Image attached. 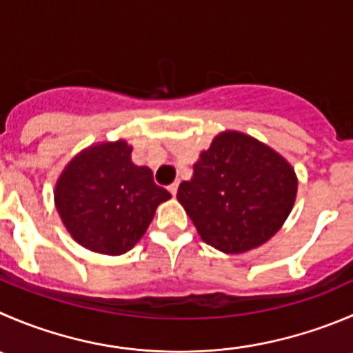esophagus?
<instances>
[{
	"label": "esophagus",
	"mask_w": 353,
	"mask_h": 353,
	"mask_svg": "<svg viewBox=\"0 0 353 353\" xmlns=\"http://www.w3.org/2000/svg\"><path fill=\"white\" fill-rule=\"evenodd\" d=\"M177 188H179V183H172V184H169V191L170 193H172V196H176V193H177Z\"/></svg>",
	"instance_id": "34e87169"
}]
</instances>
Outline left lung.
<instances>
[{
  "label": "left lung",
  "instance_id": "left-lung-1",
  "mask_svg": "<svg viewBox=\"0 0 353 353\" xmlns=\"http://www.w3.org/2000/svg\"><path fill=\"white\" fill-rule=\"evenodd\" d=\"M177 200L207 245L243 253L278 232L292 212L296 176L279 153L263 143L228 131L194 163Z\"/></svg>",
  "mask_w": 353,
  "mask_h": 353
}]
</instances>
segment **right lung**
<instances>
[{
  "label": "right lung",
  "mask_w": 353,
  "mask_h": 353,
  "mask_svg": "<svg viewBox=\"0 0 353 353\" xmlns=\"http://www.w3.org/2000/svg\"><path fill=\"white\" fill-rule=\"evenodd\" d=\"M125 141L101 143L79 153L61 172L54 203L72 238L105 255L129 252L170 193L148 167L134 165Z\"/></svg>",
  "instance_id": "1"
}]
</instances>
